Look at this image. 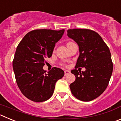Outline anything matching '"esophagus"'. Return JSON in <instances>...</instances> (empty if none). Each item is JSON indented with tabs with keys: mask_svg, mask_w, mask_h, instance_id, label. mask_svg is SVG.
I'll use <instances>...</instances> for the list:
<instances>
[{
	"mask_svg": "<svg viewBox=\"0 0 121 121\" xmlns=\"http://www.w3.org/2000/svg\"><path fill=\"white\" fill-rule=\"evenodd\" d=\"M64 72H65V76L68 75V74H69L70 73V71H69V70H65Z\"/></svg>",
	"mask_w": 121,
	"mask_h": 121,
	"instance_id": "esophagus-1",
	"label": "esophagus"
}]
</instances>
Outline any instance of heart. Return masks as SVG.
<instances>
[{
    "label": "heart",
    "instance_id": "heart-1",
    "mask_svg": "<svg viewBox=\"0 0 121 121\" xmlns=\"http://www.w3.org/2000/svg\"><path fill=\"white\" fill-rule=\"evenodd\" d=\"M69 43H70V42H69Z\"/></svg>",
    "mask_w": 121,
    "mask_h": 121
}]
</instances>
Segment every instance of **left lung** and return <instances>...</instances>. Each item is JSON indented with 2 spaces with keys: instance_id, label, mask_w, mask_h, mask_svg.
I'll list each match as a JSON object with an SVG mask.
<instances>
[{
  "instance_id": "1",
  "label": "left lung",
  "mask_w": 121,
  "mask_h": 121,
  "mask_svg": "<svg viewBox=\"0 0 121 121\" xmlns=\"http://www.w3.org/2000/svg\"><path fill=\"white\" fill-rule=\"evenodd\" d=\"M67 35L79 45V56L75 68L85 67V71H71L76 79L70 84L74 96L82 101H90L105 90L113 72L109 48L98 33L88 29L68 30Z\"/></svg>"
}]
</instances>
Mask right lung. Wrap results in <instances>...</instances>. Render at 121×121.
Wrapping results in <instances>:
<instances>
[{
  "mask_svg": "<svg viewBox=\"0 0 121 121\" xmlns=\"http://www.w3.org/2000/svg\"><path fill=\"white\" fill-rule=\"evenodd\" d=\"M64 30H35L28 33L19 43L13 67L18 87L30 100L40 102L53 95L56 82L64 71L54 67L48 74L43 70L45 57L52 56L56 43L62 37Z\"/></svg>",
  "mask_w": 121,
  "mask_h": 121,
  "instance_id": "right-lung-1",
  "label": "right lung"
}]
</instances>
